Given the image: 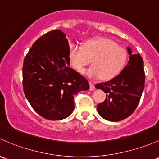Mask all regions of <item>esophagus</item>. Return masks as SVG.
Returning <instances> with one entry per match:
<instances>
[{"instance_id":"esophagus-1","label":"esophagus","mask_w":159,"mask_h":159,"mask_svg":"<svg viewBox=\"0 0 159 159\" xmlns=\"http://www.w3.org/2000/svg\"><path fill=\"white\" fill-rule=\"evenodd\" d=\"M89 85H90V90L91 91H93L94 89V84L91 82V81H89Z\"/></svg>"}]
</instances>
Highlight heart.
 Segmentation results:
<instances>
[{
    "mask_svg": "<svg viewBox=\"0 0 159 159\" xmlns=\"http://www.w3.org/2000/svg\"><path fill=\"white\" fill-rule=\"evenodd\" d=\"M68 58L71 66L81 72L91 63L84 73L91 78L110 80L117 76L127 61V52L115 42L104 37H95L86 40L81 46H72Z\"/></svg>",
    "mask_w": 159,
    "mask_h": 159,
    "instance_id": "obj_1",
    "label": "heart"
}]
</instances>
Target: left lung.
<instances>
[{"instance_id":"left-lung-1","label":"left lung","mask_w":159,"mask_h":159,"mask_svg":"<svg viewBox=\"0 0 159 159\" xmlns=\"http://www.w3.org/2000/svg\"><path fill=\"white\" fill-rule=\"evenodd\" d=\"M129 55L128 64L117 76L109 81L95 85L107 93L106 99L97 107L100 116L112 122L129 117L139 103L145 86L143 60L140 55L133 54L127 47Z\"/></svg>"}]
</instances>
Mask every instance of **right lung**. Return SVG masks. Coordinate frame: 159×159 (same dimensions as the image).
I'll return each instance as SVG.
<instances>
[{
  "mask_svg": "<svg viewBox=\"0 0 159 159\" xmlns=\"http://www.w3.org/2000/svg\"><path fill=\"white\" fill-rule=\"evenodd\" d=\"M69 49L66 35L55 30L36 40L24 58L25 96L33 110L47 120L70 116L75 95L89 89L86 78L69 67Z\"/></svg>",
  "mask_w": 159,
  "mask_h": 159,
  "instance_id": "right-lung-1",
  "label": "right lung"
}]
</instances>
